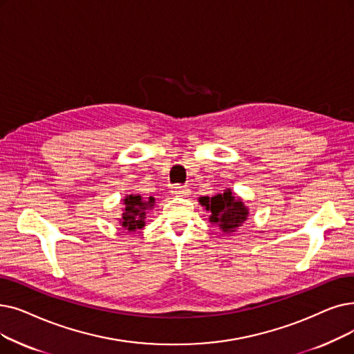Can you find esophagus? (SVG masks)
<instances>
[{"instance_id":"34e87169","label":"esophagus","mask_w":354,"mask_h":354,"mask_svg":"<svg viewBox=\"0 0 354 354\" xmlns=\"http://www.w3.org/2000/svg\"><path fill=\"white\" fill-rule=\"evenodd\" d=\"M174 195H176V196H187V195H189V192H191V189L188 188V187H180V185H175V187H172V191H171Z\"/></svg>"}]
</instances>
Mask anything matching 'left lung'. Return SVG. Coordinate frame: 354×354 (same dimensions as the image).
Wrapping results in <instances>:
<instances>
[{
	"label": "left lung",
	"mask_w": 354,
	"mask_h": 354,
	"mask_svg": "<svg viewBox=\"0 0 354 354\" xmlns=\"http://www.w3.org/2000/svg\"><path fill=\"white\" fill-rule=\"evenodd\" d=\"M198 203L211 214L209 223L218 227L224 234H233L248 221L249 208L241 196L230 188L214 196H199Z\"/></svg>",
	"instance_id": "obj_1"
}]
</instances>
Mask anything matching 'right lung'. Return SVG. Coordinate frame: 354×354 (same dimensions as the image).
Returning a JSON list of instances; mask_svg holds the SVG:
<instances>
[{"label": "right lung", "instance_id": "right-lung-1", "mask_svg": "<svg viewBox=\"0 0 354 354\" xmlns=\"http://www.w3.org/2000/svg\"><path fill=\"white\" fill-rule=\"evenodd\" d=\"M121 217L118 218L120 225L129 233H136L146 225V215L150 209L155 208V198H143L139 194H130L122 198Z\"/></svg>", "mask_w": 354, "mask_h": 354}]
</instances>
